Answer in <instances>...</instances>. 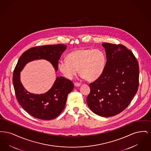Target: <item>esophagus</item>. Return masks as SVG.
Instances as JSON below:
<instances>
[{
    "label": "esophagus",
    "instance_id": "esophagus-1",
    "mask_svg": "<svg viewBox=\"0 0 151 151\" xmlns=\"http://www.w3.org/2000/svg\"><path fill=\"white\" fill-rule=\"evenodd\" d=\"M74 86H81V84L80 83H77V82H76V83H74Z\"/></svg>",
    "mask_w": 151,
    "mask_h": 151
}]
</instances>
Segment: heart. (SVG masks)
Here are the masks:
<instances>
[{
    "label": "heart",
    "mask_w": 151,
    "mask_h": 151,
    "mask_svg": "<svg viewBox=\"0 0 151 151\" xmlns=\"http://www.w3.org/2000/svg\"><path fill=\"white\" fill-rule=\"evenodd\" d=\"M106 57L100 49H83L73 51L67 55V60L58 62V68L68 79L79 72L82 78L92 81L99 78L104 71Z\"/></svg>",
    "instance_id": "obj_1"
}]
</instances>
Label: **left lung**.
<instances>
[{
  "label": "left lung",
  "mask_w": 151,
  "mask_h": 151,
  "mask_svg": "<svg viewBox=\"0 0 151 151\" xmlns=\"http://www.w3.org/2000/svg\"><path fill=\"white\" fill-rule=\"evenodd\" d=\"M106 54L104 71L89 84L86 98L90 109L97 115H117L129 105L139 86V68L137 58L121 44L104 43Z\"/></svg>",
  "instance_id": "1"
}]
</instances>
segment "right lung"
Here are the masks:
<instances>
[{"instance_id":"1","label":"right lung","mask_w":151,"mask_h":151,"mask_svg":"<svg viewBox=\"0 0 151 151\" xmlns=\"http://www.w3.org/2000/svg\"><path fill=\"white\" fill-rule=\"evenodd\" d=\"M62 44L36 46L25 51L16 65L13 74V84L16 99L22 108L37 119L51 120L63 110L68 94L73 89L72 81L63 77H58L54 85L46 93L34 94L27 92L22 86L20 74L27 63L35 59L49 60L58 70V60L66 49Z\"/></svg>"}]
</instances>
